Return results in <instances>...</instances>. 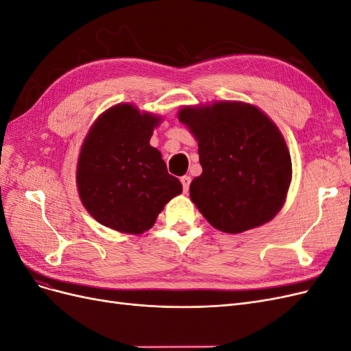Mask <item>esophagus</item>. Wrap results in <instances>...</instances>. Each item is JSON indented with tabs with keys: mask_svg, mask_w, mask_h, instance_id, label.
<instances>
[{
	"mask_svg": "<svg viewBox=\"0 0 351 351\" xmlns=\"http://www.w3.org/2000/svg\"><path fill=\"white\" fill-rule=\"evenodd\" d=\"M180 182H182V184H183V190H184V193H187V192H189V186H190V182H192V178H190L189 176H183L182 178H180Z\"/></svg>",
	"mask_w": 351,
	"mask_h": 351,
	"instance_id": "obj_1",
	"label": "esophagus"
}]
</instances>
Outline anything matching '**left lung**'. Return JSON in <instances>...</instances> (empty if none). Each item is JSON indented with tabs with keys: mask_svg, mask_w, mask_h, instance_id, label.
<instances>
[{
	"mask_svg": "<svg viewBox=\"0 0 351 351\" xmlns=\"http://www.w3.org/2000/svg\"><path fill=\"white\" fill-rule=\"evenodd\" d=\"M197 141L202 174L190 199L209 224L230 234L269 222L291 183V156L269 117L252 104L217 101L180 108Z\"/></svg>",
	"mask_w": 351,
	"mask_h": 351,
	"instance_id": "1",
	"label": "left lung"
}]
</instances>
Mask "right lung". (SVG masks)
Returning a JSON list of instances; mask_svg holds the SVG:
<instances>
[{
  "instance_id": "obj_1",
  "label": "right lung",
  "mask_w": 351,
  "mask_h": 351,
  "mask_svg": "<svg viewBox=\"0 0 351 351\" xmlns=\"http://www.w3.org/2000/svg\"><path fill=\"white\" fill-rule=\"evenodd\" d=\"M161 120L133 104H117L92 124L80 147L76 183L83 206L99 224L142 234L183 192L149 143Z\"/></svg>"
}]
</instances>
